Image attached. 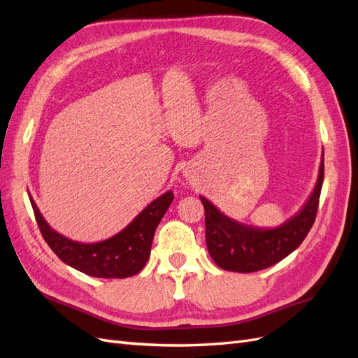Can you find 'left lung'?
Segmentation results:
<instances>
[{
    "label": "left lung",
    "mask_w": 358,
    "mask_h": 358,
    "mask_svg": "<svg viewBox=\"0 0 358 358\" xmlns=\"http://www.w3.org/2000/svg\"><path fill=\"white\" fill-rule=\"evenodd\" d=\"M324 182V154L316 186L296 215L275 228L242 224L224 215L204 196L206 243L208 254L219 268L233 272H257L286 259L306 239L315 224L320 189Z\"/></svg>",
    "instance_id": "obj_1"
}]
</instances>
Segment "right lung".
Instances as JSON below:
<instances>
[{
	"mask_svg": "<svg viewBox=\"0 0 358 358\" xmlns=\"http://www.w3.org/2000/svg\"><path fill=\"white\" fill-rule=\"evenodd\" d=\"M172 199V190L164 192L146 206L122 231L106 241L83 243L71 241L52 230L30 195L36 221L50 248L63 263L96 278H128L143 269L150 259L155 228L166 213Z\"/></svg>",
	"mask_w": 358,
	"mask_h": 358,
	"instance_id": "1",
	"label": "right lung"
}]
</instances>
